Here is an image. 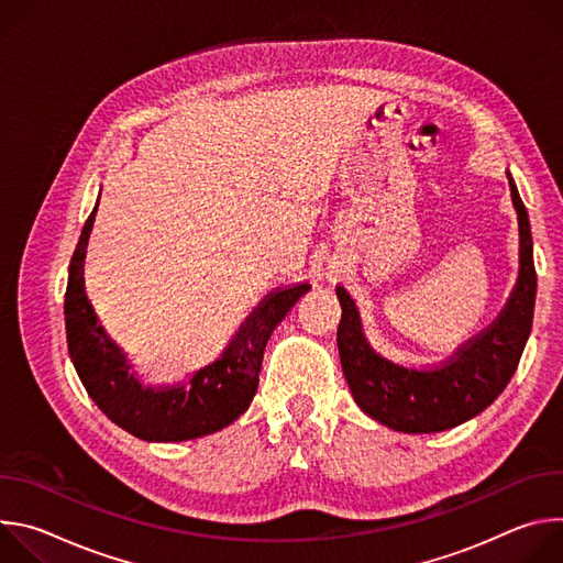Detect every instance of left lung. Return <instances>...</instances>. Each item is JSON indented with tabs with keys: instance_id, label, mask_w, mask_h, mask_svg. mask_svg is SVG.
Listing matches in <instances>:
<instances>
[{
	"instance_id": "8db88e82",
	"label": "left lung",
	"mask_w": 563,
	"mask_h": 563,
	"mask_svg": "<svg viewBox=\"0 0 563 563\" xmlns=\"http://www.w3.org/2000/svg\"><path fill=\"white\" fill-rule=\"evenodd\" d=\"M510 194L521 238L517 287L495 323L445 363L417 369L385 358L367 343L347 289L336 287L343 307L336 334L343 374L358 408L383 426L412 434L450 430L484 412L510 383L532 330L537 296L528 211L512 180Z\"/></svg>"
}]
</instances>
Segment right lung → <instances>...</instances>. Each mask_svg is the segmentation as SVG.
I'll list each match as a JSON object with an SVG mask.
<instances>
[{
  "label": "right lung",
  "instance_id": "right-lung-1",
  "mask_svg": "<svg viewBox=\"0 0 563 563\" xmlns=\"http://www.w3.org/2000/svg\"><path fill=\"white\" fill-rule=\"evenodd\" d=\"M96 211L98 205L79 233L64 296L68 354L89 396L113 423L144 441H187L233 423L250 408L258 389L263 354L274 328L311 285L298 283L272 291L224 354L200 369L187 387L159 391L142 387L129 374L120 347L98 325L85 294V258Z\"/></svg>",
  "mask_w": 563,
  "mask_h": 563
}]
</instances>
